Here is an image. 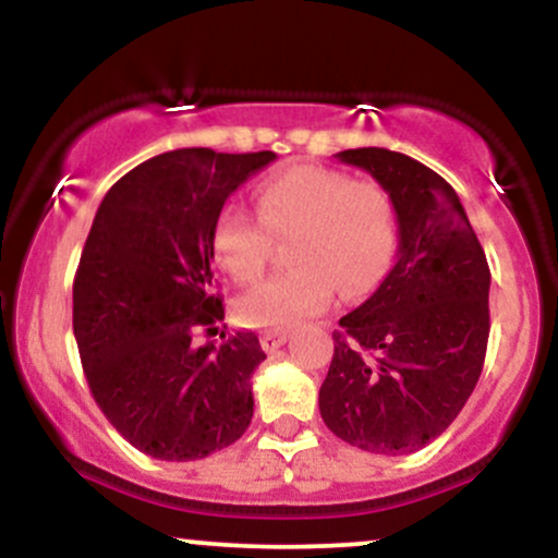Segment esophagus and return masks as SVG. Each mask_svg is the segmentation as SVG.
Here are the masks:
<instances>
[{
    "label": "esophagus",
    "mask_w": 558,
    "mask_h": 558,
    "mask_svg": "<svg viewBox=\"0 0 558 558\" xmlns=\"http://www.w3.org/2000/svg\"><path fill=\"white\" fill-rule=\"evenodd\" d=\"M259 341H262V349H265L267 354H272V351H278L280 345L288 341V332H283V330H265V332H262Z\"/></svg>",
    "instance_id": "esophagus-1"
}]
</instances>
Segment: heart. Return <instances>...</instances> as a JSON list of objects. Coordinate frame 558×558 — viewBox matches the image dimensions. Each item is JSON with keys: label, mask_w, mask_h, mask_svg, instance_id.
Returning a JSON list of instances; mask_svg holds the SVG:
<instances>
[{"label": "heart", "mask_w": 558, "mask_h": 558, "mask_svg": "<svg viewBox=\"0 0 558 558\" xmlns=\"http://www.w3.org/2000/svg\"><path fill=\"white\" fill-rule=\"evenodd\" d=\"M257 216L222 209L215 220V257L241 283L259 278L270 235L288 243L291 272L254 286L235 304L248 328L288 330L332 304L338 288L360 299L380 283L396 254V209L375 181H351L336 168L293 165L257 189Z\"/></svg>", "instance_id": "b5f03b06"}]
</instances>
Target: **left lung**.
Returning a JSON list of instances; mask_svg holds the SVG:
<instances>
[{
  "mask_svg": "<svg viewBox=\"0 0 558 558\" xmlns=\"http://www.w3.org/2000/svg\"><path fill=\"white\" fill-rule=\"evenodd\" d=\"M388 191L399 252L377 291L338 319L319 388L330 433L362 451H420L457 420L488 349L490 270L457 191L401 151L336 155Z\"/></svg>",
  "mask_w": 558,
  "mask_h": 558,
  "instance_id": "8db88e82",
  "label": "left lung"
}]
</instances>
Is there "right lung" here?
<instances>
[{
    "mask_svg": "<svg viewBox=\"0 0 558 558\" xmlns=\"http://www.w3.org/2000/svg\"><path fill=\"white\" fill-rule=\"evenodd\" d=\"M275 151L175 149L146 159L96 209L73 283V332L94 401L131 446L194 462L246 433L254 332L194 343L226 317L213 230L228 196Z\"/></svg>",
    "mask_w": 558,
    "mask_h": 558,
    "instance_id": "1",
    "label": "right lung"
}]
</instances>
